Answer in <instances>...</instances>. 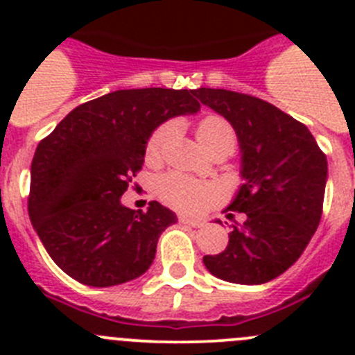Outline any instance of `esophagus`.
Here are the masks:
<instances>
[{
	"label": "esophagus",
	"mask_w": 355,
	"mask_h": 355,
	"mask_svg": "<svg viewBox=\"0 0 355 355\" xmlns=\"http://www.w3.org/2000/svg\"><path fill=\"white\" fill-rule=\"evenodd\" d=\"M180 222L184 225H190V227H200L202 225L200 220H193V218H187V216H180Z\"/></svg>",
	"instance_id": "esophagus-1"
}]
</instances>
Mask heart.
Segmentation results:
<instances>
[{"mask_svg": "<svg viewBox=\"0 0 355 355\" xmlns=\"http://www.w3.org/2000/svg\"><path fill=\"white\" fill-rule=\"evenodd\" d=\"M172 126L162 124L150 133L146 146L147 162H158L165 153L168 140H171ZM196 137L199 144L208 153L218 147H229L233 150L236 146V133H234L231 122L225 121L220 115H208L197 124ZM159 199L171 208L178 209L188 215H197L213 206L222 199V190L213 183L192 180L180 172H168L159 178L156 184Z\"/></svg>", "mask_w": 355, "mask_h": 355, "instance_id": "1", "label": "heart"}]
</instances>
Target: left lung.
Instances as JSON below:
<instances>
[{
  "mask_svg": "<svg viewBox=\"0 0 355 355\" xmlns=\"http://www.w3.org/2000/svg\"><path fill=\"white\" fill-rule=\"evenodd\" d=\"M193 96L236 131L243 184L227 209L245 213L224 252L202 261L227 283H268L300 258L318 227L327 158L302 122L259 97L224 89Z\"/></svg>",
  "mask_w": 355,
  "mask_h": 355,
  "instance_id": "1",
  "label": "left lung"
}]
</instances>
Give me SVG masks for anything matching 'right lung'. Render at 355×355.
Wrapping results in <instances>:
<instances>
[{
    "instance_id": "obj_1",
    "label": "right lung",
    "mask_w": 355,
    "mask_h": 355,
    "mask_svg": "<svg viewBox=\"0 0 355 355\" xmlns=\"http://www.w3.org/2000/svg\"><path fill=\"white\" fill-rule=\"evenodd\" d=\"M193 90H115L76 106L40 140L31 162L28 213L53 261L78 283L106 288L140 277L175 215L156 200L122 206L142 168L150 133L197 114Z\"/></svg>"
}]
</instances>
